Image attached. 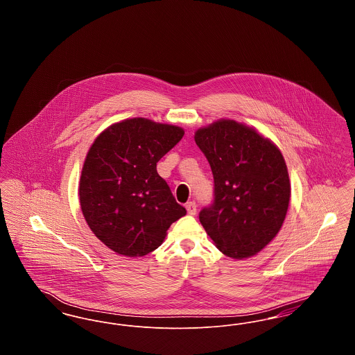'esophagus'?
I'll list each match as a JSON object with an SVG mask.
<instances>
[{
  "mask_svg": "<svg viewBox=\"0 0 355 355\" xmlns=\"http://www.w3.org/2000/svg\"><path fill=\"white\" fill-rule=\"evenodd\" d=\"M186 210H187V213L190 216H196V213H197V203L194 202V201L186 203Z\"/></svg>",
  "mask_w": 355,
  "mask_h": 355,
  "instance_id": "1",
  "label": "esophagus"
}]
</instances>
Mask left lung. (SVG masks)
Returning a JSON list of instances; mask_svg holds the SVG:
<instances>
[{"label":"left lung","instance_id":"8db88e82","mask_svg":"<svg viewBox=\"0 0 355 355\" xmlns=\"http://www.w3.org/2000/svg\"><path fill=\"white\" fill-rule=\"evenodd\" d=\"M194 139L214 178L213 202L200 211L203 229L227 257L261 252L279 232L288 207L290 181L279 149L230 119L200 129Z\"/></svg>","mask_w":355,"mask_h":355}]
</instances>
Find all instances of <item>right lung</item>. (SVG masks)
<instances>
[{"label":"right lung","instance_id":"obj_1","mask_svg":"<svg viewBox=\"0 0 355 355\" xmlns=\"http://www.w3.org/2000/svg\"><path fill=\"white\" fill-rule=\"evenodd\" d=\"M182 137L178 126L132 119L96 138L81 173L80 203L92 232L113 252L152 253L170 225L185 216L157 173V162Z\"/></svg>","mask_w":355,"mask_h":355}]
</instances>
